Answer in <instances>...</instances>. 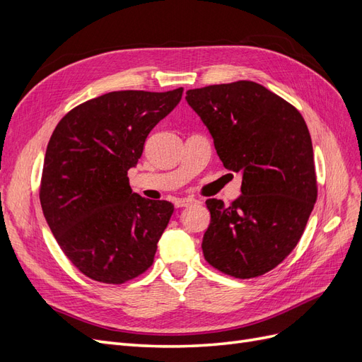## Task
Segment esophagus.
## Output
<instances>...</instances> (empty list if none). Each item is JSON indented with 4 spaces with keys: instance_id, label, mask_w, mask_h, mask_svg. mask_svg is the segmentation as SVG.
Segmentation results:
<instances>
[{
    "instance_id": "obj_1",
    "label": "esophagus",
    "mask_w": 362,
    "mask_h": 362,
    "mask_svg": "<svg viewBox=\"0 0 362 362\" xmlns=\"http://www.w3.org/2000/svg\"><path fill=\"white\" fill-rule=\"evenodd\" d=\"M196 201L192 199V198H181V199H177L175 201V206L177 208H184V206H190L193 205Z\"/></svg>"
}]
</instances>
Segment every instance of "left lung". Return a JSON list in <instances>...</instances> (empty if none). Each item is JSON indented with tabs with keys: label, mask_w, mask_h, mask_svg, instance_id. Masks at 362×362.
Instances as JSON below:
<instances>
[{
	"label": "left lung",
	"mask_w": 362,
	"mask_h": 362,
	"mask_svg": "<svg viewBox=\"0 0 362 362\" xmlns=\"http://www.w3.org/2000/svg\"><path fill=\"white\" fill-rule=\"evenodd\" d=\"M210 129L218 158L242 172L231 205L206 199L211 222L202 240L206 262L225 275H264L299 243L317 199L313 141L296 107L254 81L187 90Z\"/></svg>",
	"instance_id": "8db88e82"
}]
</instances>
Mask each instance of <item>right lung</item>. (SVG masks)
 <instances>
[{
  "label": "right lung",
  "mask_w": 362,
  "mask_h": 362,
  "mask_svg": "<svg viewBox=\"0 0 362 362\" xmlns=\"http://www.w3.org/2000/svg\"><path fill=\"white\" fill-rule=\"evenodd\" d=\"M181 96L182 87L110 92L76 105L54 129L40 205L63 254L87 278L119 286L154 262L173 205L131 192L127 173Z\"/></svg>",
  "instance_id": "add662e5"
}]
</instances>
